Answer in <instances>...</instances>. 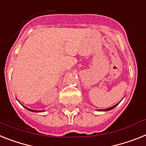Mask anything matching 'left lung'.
<instances>
[{
    "label": "left lung",
    "mask_w": 146,
    "mask_h": 146,
    "mask_svg": "<svg viewBox=\"0 0 146 146\" xmlns=\"http://www.w3.org/2000/svg\"><path fill=\"white\" fill-rule=\"evenodd\" d=\"M118 104H119V103H118ZM118 104H117V105H113V106H112V107H111V108H107V109H105V110H101V111H110V110H112V109H113V108H114L116 107V106H117V105H118Z\"/></svg>",
    "instance_id": "obj_1"
}]
</instances>
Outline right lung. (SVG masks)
Instances as JSON below:
<instances>
[{
    "instance_id": "1",
    "label": "right lung",
    "mask_w": 146,
    "mask_h": 146,
    "mask_svg": "<svg viewBox=\"0 0 146 146\" xmlns=\"http://www.w3.org/2000/svg\"><path fill=\"white\" fill-rule=\"evenodd\" d=\"M24 107L25 108L27 109V110H28V111H33V112H42V111H34V110H32V109L27 108L25 107V106H24Z\"/></svg>"
}]
</instances>
